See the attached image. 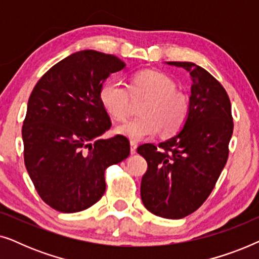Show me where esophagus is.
I'll list each match as a JSON object with an SVG mask.
<instances>
[{
    "mask_svg": "<svg viewBox=\"0 0 259 259\" xmlns=\"http://www.w3.org/2000/svg\"><path fill=\"white\" fill-rule=\"evenodd\" d=\"M130 147H131V154H136L137 153V147H138L136 141H131Z\"/></svg>",
    "mask_w": 259,
    "mask_h": 259,
    "instance_id": "obj_1",
    "label": "esophagus"
}]
</instances>
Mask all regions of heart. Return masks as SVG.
Here are the masks:
<instances>
[{
    "mask_svg": "<svg viewBox=\"0 0 259 259\" xmlns=\"http://www.w3.org/2000/svg\"><path fill=\"white\" fill-rule=\"evenodd\" d=\"M176 82L158 70H143L131 79L130 93L119 80L105 81L99 91V100L106 112L118 121L128 115L130 94L134 99H145L140 106V118L123 123L115 132L139 141L154 137L161 130L172 136L183 128L190 113V100L183 92L176 90Z\"/></svg>",
    "mask_w": 259,
    "mask_h": 259,
    "instance_id": "obj_1",
    "label": "heart"
}]
</instances>
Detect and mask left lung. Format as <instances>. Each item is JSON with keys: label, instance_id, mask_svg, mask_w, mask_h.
Instances as JSON below:
<instances>
[{"label": "left lung", "instance_id": "left-lung-1", "mask_svg": "<svg viewBox=\"0 0 259 259\" xmlns=\"http://www.w3.org/2000/svg\"><path fill=\"white\" fill-rule=\"evenodd\" d=\"M190 73V113L176 136L145 144L138 153L146 159L141 179L145 207L155 215L180 219L197 210L210 196L224 168L233 132L231 104L224 87L193 62H165Z\"/></svg>", "mask_w": 259, "mask_h": 259}]
</instances>
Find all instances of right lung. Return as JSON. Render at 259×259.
I'll use <instances>...</instances> for the list:
<instances>
[{"label":"right lung","instance_id":"right-lung-1","mask_svg":"<svg viewBox=\"0 0 259 259\" xmlns=\"http://www.w3.org/2000/svg\"><path fill=\"white\" fill-rule=\"evenodd\" d=\"M126 63L81 51L38 80L22 127L24 164L42 200L63 213L83 211L105 193V171L130 155L122 136L102 139L112 126L99 100L101 84Z\"/></svg>","mask_w":259,"mask_h":259}]
</instances>
